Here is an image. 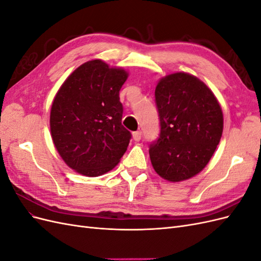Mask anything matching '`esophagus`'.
I'll use <instances>...</instances> for the list:
<instances>
[{"label":"esophagus","mask_w":261,"mask_h":261,"mask_svg":"<svg viewBox=\"0 0 261 261\" xmlns=\"http://www.w3.org/2000/svg\"><path fill=\"white\" fill-rule=\"evenodd\" d=\"M133 137L134 139H135L136 141H139L141 139V137H143V133H141V130H136L133 133Z\"/></svg>","instance_id":"1"}]
</instances>
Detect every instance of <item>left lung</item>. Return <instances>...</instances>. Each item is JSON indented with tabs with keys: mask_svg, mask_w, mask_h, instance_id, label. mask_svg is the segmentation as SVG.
<instances>
[{
	"mask_svg": "<svg viewBox=\"0 0 261 261\" xmlns=\"http://www.w3.org/2000/svg\"><path fill=\"white\" fill-rule=\"evenodd\" d=\"M154 98L160 134L149 147L152 167L170 181L191 178L206 167L219 145L222 110L208 87L186 73L162 78Z\"/></svg>",
	"mask_w": 261,
	"mask_h": 261,
	"instance_id": "8db88e82",
	"label": "left lung"
}]
</instances>
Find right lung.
Here are the masks:
<instances>
[{"label": "right lung", "instance_id": "right-lung-1", "mask_svg": "<svg viewBox=\"0 0 261 261\" xmlns=\"http://www.w3.org/2000/svg\"><path fill=\"white\" fill-rule=\"evenodd\" d=\"M127 78L100 60L84 63L54 98L50 115L55 148L69 168L86 176L112 170L127 150L132 133L122 125L120 90Z\"/></svg>", "mask_w": 261, "mask_h": 261}]
</instances>
